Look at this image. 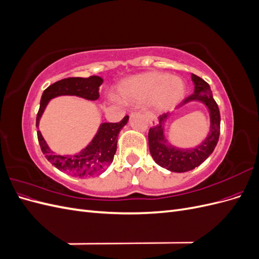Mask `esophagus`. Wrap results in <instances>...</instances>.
I'll use <instances>...</instances> for the list:
<instances>
[{
    "label": "esophagus",
    "mask_w": 259,
    "mask_h": 259,
    "mask_svg": "<svg viewBox=\"0 0 259 259\" xmlns=\"http://www.w3.org/2000/svg\"><path fill=\"white\" fill-rule=\"evenodd\" d=\"M146 116H147L149 124H150L151 126H155V125H158V121H156V117L154 116L153 113H151V112H146Z\"/></svg>",
    "instance_id": "obj_1"
}]
</instances>
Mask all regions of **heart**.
<instances>
[{
    "mask_svg": "<svg viewBox=\"0 0 259 259\" xmlns=\"http://www.w3.org/2000/svg\"><path fill=\"white\" fill-rule=\"evenodd\" d=\"M186 85L178 76L158 71L132 75L116 86V99L126 105L147 103L152 110L162 112L173 109L183 100Z\"/></svg>",
    "mask_w": 259,
    "mask_h": 259,
    "instance_id": "1",
    "label": "heart"
}]
</instances>
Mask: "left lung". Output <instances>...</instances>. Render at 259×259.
I'll return each mask as SVG.
<instances>
[{
    "instance_id": "left-lung-1",
    "label": "left lung",
    "mask_w": 259,
    "mask_h": 259,
    "mask_svg": "<svg viewBox=\"0 0 259 259\" xmlns=\"http://www.w3.org/2000/svg\"><path fill=\"white\" fill-rule=\"evenodd\" d=\"M194 91L178 108L189 103H201L209 113L208 134L203 142L193 148H178L173 146L165 134V123L170 113L159 116V124L149 130V150L158 165L175 173H184L198 167L214 151L221 132V114L216 101L211 95L209 85L200 76L191 74Z\"/></svg>"
}]
</instances>
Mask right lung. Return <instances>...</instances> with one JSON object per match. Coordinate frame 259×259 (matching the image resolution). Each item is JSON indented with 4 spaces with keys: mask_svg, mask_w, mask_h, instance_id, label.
<instances>
[{
    "mask_svg": "<svg viewBox=\"0 0 259 259\" xmlns=\"http://www.w3.org/2000/svg\"><path fill=\"white\" fill-rule=\"evenodd\" d=\"M103 82V77L91 75L89 77H68L50 85L42 94L40 109L36 115V127L38 128L41 117L53 98L76 96L91 101L97 100ZM127 121L128 116L126 115L119 123H101L91 143L75 154L55 153L45 142L40 131H37L38 144L45 158L59 170L81 178L100 175L112 163L116 151L117 136Z\"/></svg>",
    "mask_w": 259,
    "mask_h": 259,
    "instance_id": "add662e5",
    "label": "right lung"
}]
</instances>
